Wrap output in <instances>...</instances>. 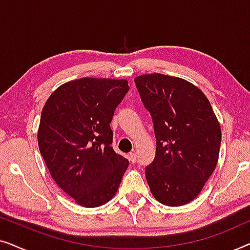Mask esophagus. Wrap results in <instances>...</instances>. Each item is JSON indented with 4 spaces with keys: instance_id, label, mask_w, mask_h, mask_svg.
I'll return each mask as SVG.
<instances>
[{
    "instance_id": "1",
    "label": "esophagus",
    "mask_w": 250,
    "mask_h": 250,
    "mask_svg": "<svg viewBox=\"0 0 250 250\" xmlns=\"http://www.w3.org/2000/svg\"><path fill=\"white\" fill-rule=\"evenodd\" d=\"M128 159H129V162H131V163H135L136 162V155H135V153H133V152L128 153Z\"/></svg>"
}]
</instances>
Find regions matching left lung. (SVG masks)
<instances>
[{
  "mask_svg": "<svg viewBox=\"0 0 250 250\" xmlns=\"http://www.w3.org/2000/svg\"><path fill=\"white\" fill-rule=\"evenodd\" d=\"M134 82L157 140L146 182L159 203L182 206L200 193L216 167L221 126L206 95L189 82L163 74Z\"/></svg>",
  "mask_w": 250,
  "mask_h": 250,
  "instance_id": "left-lung-1",
  "label": "left lung"
}]
</instances>
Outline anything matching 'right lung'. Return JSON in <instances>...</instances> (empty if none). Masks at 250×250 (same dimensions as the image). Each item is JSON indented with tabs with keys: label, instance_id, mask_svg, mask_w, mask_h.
Segmentation results:
<instances>
[{
	"label": "right lung",
	"instance_id": "right-lung-1",
	"mask_svg": "<svg viewBox=\"0 0 250 250\" xmlns=\"http://www.w3.org/2000/svg\"><path fill=\"white\" fill-rule=\"evenodd\" d=\"M127 81L85 77L61 85L43 107L39 148L59 188L84 207L115 196L128 160L112 149L110 123Z\"/></svg>",
	"mask_w": 250,
	"mask_h": 250
}]
</instances>
